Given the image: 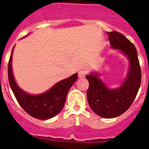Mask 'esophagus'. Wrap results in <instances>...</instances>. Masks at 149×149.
I'll return each mask as SVG.
<instances>
[{
  "mask_svg": "<svg viewBox=\"0 0 149 149\" xmlns=\"http://www.w3.org/2000/svg\"><path fill=\"white\" fill-rule=\"evenodd\" d=\"M87 73L88 72L86 71V70H84V69H83V70H80V71H79V72H78V76H79V77L80 78H83L87 75Z\"/></svg>",
  "mask_w": 149,
  "mask_h": 149,
  "instance_id": "esophagus-1",
  "label": "esophagus"
}]
</instances>
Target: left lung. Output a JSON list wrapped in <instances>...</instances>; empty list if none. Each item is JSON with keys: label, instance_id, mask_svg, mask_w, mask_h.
I'll return each instance as SVG.
<instances>
[{"label": "left lung", "instance_id": "8db88e82", "mask_svg": "<svg viewBox=\"0 0 149 149\" xmlns=\"http://www.w3.org/2000/svg\"><path fill=\"white\" fill-rule=\"evenodd\" d=\"M111 46L120 49L129 61V72L119 88L109 89L97 73L87 75L89 82L87 99L89 106L97 115L104 118L120 116L130 108L137 95L141 83V70L137 51L133 44L116 31L107 32Z\"/></svg>", "mask_w": 149, "mask_h": 149}]
</instances>
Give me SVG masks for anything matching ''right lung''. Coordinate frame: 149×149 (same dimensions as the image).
I'll return each mask as SVG.
<instances>
[{
  "instance_id": "obj_1",
  "label": "right lung",
  "mask_w": 149,
  "mask_h": 149,
  "mask_svg": "<svg viewBox=\"0 0 149 149\" xmlns=\"http://www.w3.org/2000/svg\"><path fill=\"white\" fill-rule=\"evenodd\" d=\"M13 51L8 65V82L19 104L29 115L39 120H48L57 115L65 105L70 88L77 80V73L56 83L45 93L40 95L28 94L18 87L13 77L12 72Z\"/></svg>"
}]
</instances>
